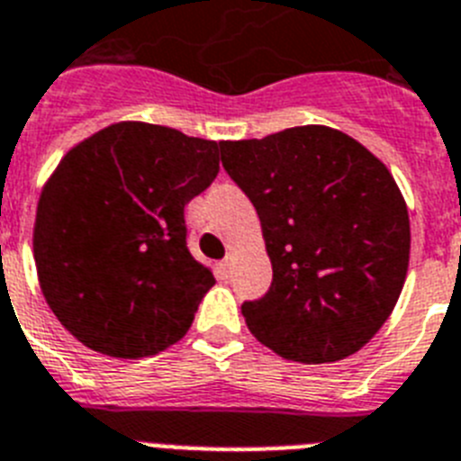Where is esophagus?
I'll return each instance as SVG.
<instances>
[{
  "label": "esophagus",
  "instance_id": "obj_1",
  "mask_svg": "<svg viewBox=\"0 0 461 461\" xmlns=\"http://www.w3.org/2000/svg\"><path fill=\"white\" fill-rule=\"evenodd\" d=\"M230 266H233V257H226V258H223V261L216 263V268H219V273L226 275V277H228V273H230Z\"/></svg>",
  "mask_w": 461,
  "mask_h": 461
}]
</instances>
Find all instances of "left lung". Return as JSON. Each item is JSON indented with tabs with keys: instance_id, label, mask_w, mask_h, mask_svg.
Wrapping results in <instances>:
<instances>
[{
	"instance_id": "left-lung-1",
	"label": "left lung",
	"mask_w": 461,
	"mask_h": 461,
	"mask_svg": "<svg viewBox=\"0 0 461 461\" xmlns=\"http://www.w3.org/2000/svg\"><path fill=\"white\" fill-rule=\"evenodd\" d=\"M221 163L257 207L273 263L268 294L242 305L251 336L298 364L359 352L389 320L411 258L387 165L329 125L221 141Z\"/></svg>"
}]
</instances>
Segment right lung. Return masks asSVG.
Returning <instances> with one entry per match:
<instances>
[{
    "instance_id": "right-lung-1",
    "label": "right lung",
    "mask_w": 461,
    "mask_h": 461,
    "mask_svg": "<svg viewBox=\"0 0 461 461\" xmlns=\"http://www.w3.org/2000/svg\"><path fill=\"white\" fill-rule=\"evenodd\" d=\"M219 147L121 121L78 141L50 172L34 263L49 308L78 343L140 359L186 336L216 279L188 251L184 204L214 182Z\"/></svg>"
}]
</instances>
